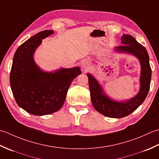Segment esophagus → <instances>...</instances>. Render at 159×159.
<instances>
[{
  "mask_svg": "<svg viewBox=\"0 0 159 159\" xmlns=\"http://www.w3.org/2000/svg\"><path fill=\"white\" fill-rule=\"evenodd\" d=\"M90 66V61L87 60H84L82 61V62H81V66H82L83 69H89Z\"/></svg>",
  "mask_w": 159,
  "mask_h": 159,
  "instance_id": "34e87169",
  "label": "esophagus"
}]
</instances>
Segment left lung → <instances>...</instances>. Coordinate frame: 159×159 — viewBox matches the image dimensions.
Returning a JSON list of instances; mask_svg holds the SVG:
<instances>
[{"label":"left lung","instance_id":"obj_1","mask_svg":"<svg viewBox=\"0 0 159 159\" xmlns=\"http://www.w3.org/2000/svg\"><path fill=\"white\" fill-rule=\"evenodd\" d=\"M121 40L124 45L116 47V52L131 54L137 58L141 64L140 89L134 98L124 102L110 98L95 77L87 73L93 107L102 115L111 118H122L134 112L146 98L151 82L152 70L146 48L130 35L123 34Z\"/></svg>","mask_w":159,"mask_h":159}]
</instances>
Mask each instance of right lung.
<instances>
[{
  "instance_id": "obj_1",
  "label": "right lung",
  "mask_w": 159,
  "mask_h": 159,
  "mask_svg": "<svg viewBox=\"0 0 159 159\" xmlns=\"http://www.w3.org/2000/svg\"><path fill=\"white\" fill-rule=\"evenodd\" d=\"M53 30L40 31L19 47L14 54L10 85L18 105L30 114L49 115L61 108L73 80L82 73L80 67L45 72L35 62L34 55L42 40Z\"/></svg>"
}]
</instances>
